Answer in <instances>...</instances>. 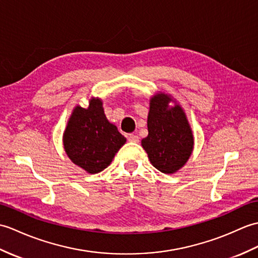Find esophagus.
Here are the masks:
<instances>
[{
	"label": "esophagus",
	"mask_w": 258,
	"mask_h": 258,
	"mask_svg": "<svg viewBox=\"0 0 258 258\" xmlns=\"http://www.w3.org/2000/svg\"><path fill=\"white\" fill-rule=\"evenodd\" d=\"M128 140H129L130 142H135V144H137V142H139V137L137 136V135L131 134V135L128 136Z\"/></svg>",
	"instance_id": "esophagus-1"
}]
</instances>
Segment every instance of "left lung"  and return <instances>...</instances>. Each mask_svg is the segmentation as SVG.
<instances>
[{
    "label": "left lung",
    "mask_w": 258,
    "mask_h": 258,
    "mask_svg": "<svg viewBox=\"0 0 258 258\" xmlns=\"http://www.w3.org/2000/svg\"><path fill=\"white\" fill-rule=\"evenodd\" d=\"M170 102H174L173 106ZM148 112V136L141 146L154 168L165 174L177 172L190 159L193 131L186 114L173 97L157 93L150 98Z\"/></svg>",
    "instance_id": "1"
}]
</instances>
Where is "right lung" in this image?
I'll return each instance as SVG.
<instances>
[{
    "label": "right lung",
    "instance_id": "obj_1",
    "mask_svg": "<svg viewBox=\"0 0 258 258\" xmlns=\"http://www.w3.org/2000/svg\"><path fill=\"white\" fill-rule=\"evenodd\" d=\"M127 139L107 119L102 100L91 97L88 108L76 106L67 121L62 144L73 163L87 173H99Z\"/></svg>",
    "mask_w": 258,
    "mask_h": 258
}]
</instances>
